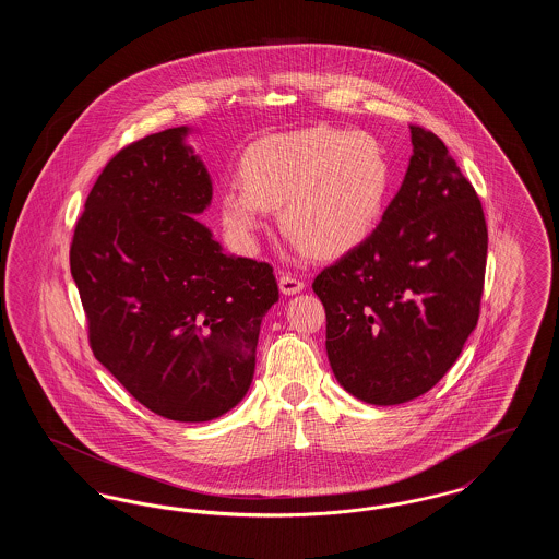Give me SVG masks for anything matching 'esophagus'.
Returning a JSON list of instances; mask_svg holds the SVG:
<instances>
[{
	"label": "esophagus",
	"instance_id": "34e87169",
	"mask_svg": "<svg viewBox=\"0 0 559 559\" xmlns=\"http://www.w3.org/2000/svg\"><path fill=\"white\" fill-rule=\"evenodd\" d=\"M278 287H281V292L285 293V295H295V293H299L304 289V281L285 272V274H281V278H278Z\"/></svg>",
	"mask_w": 559,
	"mask_h": 559
}]
</instances>
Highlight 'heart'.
I'll list each match as a JSON object with an SVG mask.
<instances>
[{
    "mask_svg": "<svg viewBox=\"0 0 559 559\" xmlns=\"http://www.w3.org/2000/svg\"><path fill=\"white\" fill-rule=\"evenodd\" d=\"M240 185L219 192L226 230L251 247L281 210L299 251L344 255L369 239L392 185V169L369 133L310 128L251 144L239 163Z\"/></svg>",
    "mask_w": 559,
    "mask_h": 559,
    "instance_id": "1",
    "label": "heart"
}]
</instances>
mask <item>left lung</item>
Here are the masks:
<instances>
[{"label": "left lung", "instance_id": "1", "mask_svg": "<svg viewBox=\"0 0 559 559\" xmlns=\"http://www.w3.org/2000/svg\"><path fill=\"white\" fill-rule=\"evenodd\" d=\"M413 157L371 237L312 283L337 381L369 404L429 392L476 329L488 230L478 194L433 132L411 126Z\"/></svg>", "mask_w": 559, "mask_h": 559}]
</instances>
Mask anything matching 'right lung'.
Masks as SVG:
<instances>
[{
	"label": "right lung",
	"mask_w": 559,
	"mask_h": 559,
	"mask_svg": "<svg viewBox=\"0 0 559 559\" xmlns=\"http://www.w3.org/2000/svg\"><path fill=\"white\" fill-rule=\"evenodd\" d=\"M187 133H151L108 160L69 260L96 360L153 413L197 424L245 399L278 285L270 264L226 255L194 219L212 180Z\"/></svg>",
	"instance_id": "right-lung-1"
}]
</instances>
